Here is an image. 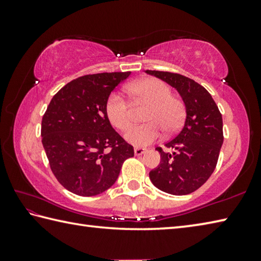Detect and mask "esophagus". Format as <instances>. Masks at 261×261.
Listing matches in <instances>:
<instances>
[{"label":"esophagus","instance_id":"34e87169","mask_svg":"<svg viewBox=\"0 0 261 261\" xmlns=\"http://www.w3.org/2000/svg\"><path fill=\"white\" fill-rule=\"evenodd\" d=\"M147 152V149L146 148H141V147H136L135 148V154L137 156L138 155H143L144 153H146Z\"/></svg>","mask_w":261,"mask_h":261}]
</instances>
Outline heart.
I'll return each instance as SVG.
<instances>
[{
	"label": "heart",
	"mask_w": 261,
	"mask_h": 261,
	"mask_svg": "<svg viewBox=\"0 0 261 261\" xmlns=\"http://www.w3.org/2000/svg\"><path fill=\"white\" fill-rule=\"evenodd\" d=\"M126 92L136 103L149 105L145 116L146 124L131 127L125 134V139L134 146L144 147L161 137L162 130L173 134L182 125L184 120V105L178 98L171 95L170 87L156 78H145L130 84ZM106 114L109 122L118 130L129 129L132 123L131 107L117 92L106 101Z\"/></svg>",
	"instance_id": "b5f03b06"
}]
</instances>
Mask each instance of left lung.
Segmentation results:
<instances>
[{
	"instance_id": "1",
	"label": "left lung",
	"mask_w": 261,
	"mask_h": 261,
	"mask_svg": "<svg viewBox=\"0 0 261 261\" xmlns=\"http://www.w3.org/2000/svg\"><path fill=\"white\" fill-rule=\"evenodd\" d=\"M145 72L176 88L187 113L182 130L165 145L173 153L156 147L161 161L149 171V178L163 192L189 194L199 189L215 169L223 144L222 115L206 88L193 79L167 71Z\"/></svg>"
}]
</instances>
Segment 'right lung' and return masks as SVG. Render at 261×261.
Listing matches in <instances>:
<instances>
[{
	"label": "right lung",
	"mask_w": 261,
	"mask_h": 261,
	"mask_svg": "<svg viewBox=\"0 0 261 261\" xmlns=\"http://www.w3.org/2000/svg\"><path fill=\"white\" fill-rule=\"evenodd\" d=\"M127 72L79 77L53 96L41 122L42 145L50 169L70 192L83 197L105 192L116 182L134 147L113 129L106 101Z\"/></svg>",
	"instance_id": "right-lung-1"
}]
</instances>
